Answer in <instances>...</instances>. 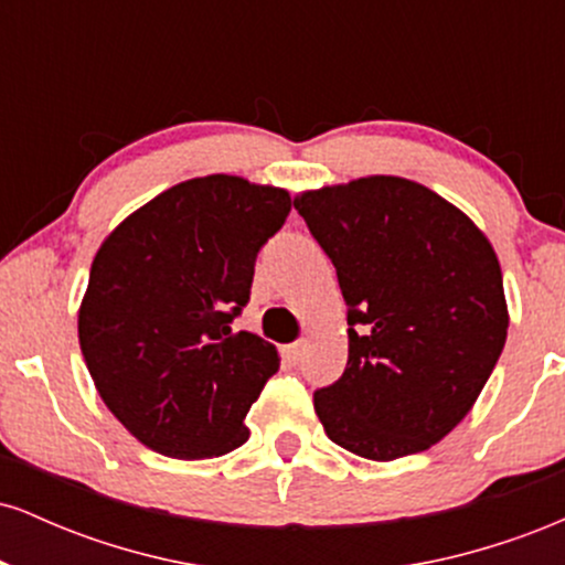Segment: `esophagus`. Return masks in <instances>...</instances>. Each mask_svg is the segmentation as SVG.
Instances as JSON below:
<instances>
[{
    "mask_svg": "<svg viewBox=\"0 0 565 565\" xmlns=\"http://www.w3.org/2000/svg\"><path fill=\"white\" fill-rule=\"evenodd\" d=\"M281 353L289 364H300L302 355H305V342H291V345H284Z\"/></svg>",
    "mask_w": 565,
    "mask_h": 565,
    "instance_id": "34e87169",
    "label": "esophagus"
}]
</instances>
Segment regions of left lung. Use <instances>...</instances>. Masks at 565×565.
Returning a JSON list of instances; mask_svg holds the SVG:
<instances>
[{
	"label": "left lung",
	"instance_id": "1",
	"mask_svg": "<svg viewBox=\"0 0 565 565\" xmlns=\"http://www.w3.org/2000/svg\"><path fill=\"white\" fill-rule=\"evenodd\" d=\"M348 305V366L313 395L342 449L391 462L468 417L508 340L486 233L430 188L369 174L295 196Z\"/></svg>",
	"mask_w": 565,
	"mask_h": 565
}]
</instances>
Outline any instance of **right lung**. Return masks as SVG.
I'll list each match as a JSON object with an SVG mask.
<instances>
[{
    "mask_svg": "<svg viewBox=\"0 0 565 565\" xmlns=\"http://www.w3.org/2000/svg\"><path fill=\"white\" fill-rule=\"evenodd\" d=\"M289 210L284 188L206 174L142 204L97 249L82 355L103 404L151 451L212 459L249 438L246 412L281 359L231 321Z\"/></svg>",
    "mask_w": 565,
    "mask_h": 565,
    "instance_id": "obj_1",
    "label": "right lung"
}]
</instances>
